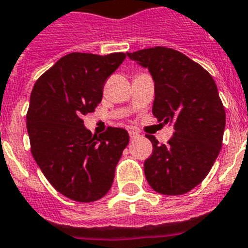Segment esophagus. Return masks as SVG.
Masks as SVG:
<instances>
[{
  "label": "esophagus",
  "instance_id": "esophagus-1",
  "mask_svg": "<svg viewBox=\"0 0 248 248\" xmlns=\"http://www.w3.org/2000/svg\"><path fill=\"white\" fill-rule=\"evenodd\" d=\"M129 135H130V139L134 140L137 139V138H139V131L134 130V129H131V130H129Z\"/></svg>",
  "mask_w": 248,
  "mask_h": 248
}]
</instances>
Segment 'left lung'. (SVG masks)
Wrapping results in <instances>:
<instances>
[{
  "mask_svg": "<svg viewBox=\"0 0 248 248\" xmlns=\"http://www.w3.org/2000/svg\"><path fill=\"white\" fill-rule=\"evenodd\" d=\"M128 57L150 71L153 114L172 123L175 130L166 144L146 135L153 144L144 163L146 180L159 194L189 192L207 176L222 146L226 113L216 83L205 68L172 48L157 46Z\"/></svg>",
  "mask_w": 248,
  "mask_h": 248,
  "instance_id": "obj_1",
  "label": "left lung"
}]
</instances>
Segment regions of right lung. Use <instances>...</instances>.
Segmentation results:
<instances>
[{"label":"right lung","mask_w":248,"mask_h":248,"mask_svg":"<svg viewBox=\"0 0 248 248\" xmlns=\"http://www.w3.org/2000/svg\"><path fill=\"white\" fill-rule=\"evenodd\" d=\"M125 57L73 52L58 59L32 89L26 115L31 151L50 185L71 200L102 199L129 143L125 129L109 126L97 137L83 124V115L95 110L108 77Z\"/></svg>","instance_id":"right-lung-1"}]
</instances>
